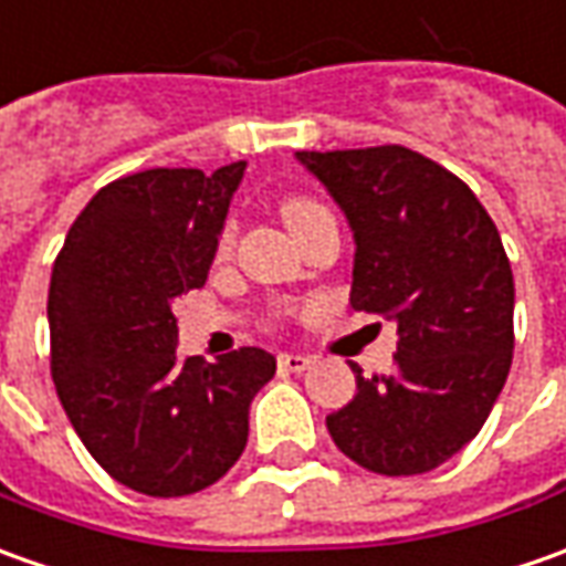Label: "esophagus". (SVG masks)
Here are the masks:
<instances>
[{"label":"esophagus","instance_id":"obj_1","mask_svg":"<svg viewBox=\"0 0 566 566\" xmlns=\"http://www.w3.org/2000/svg\"><path fill=\"white\" fill-rule=\"evenodd\" d=\"M310 365H313V359H310V356H300V353H282V356H279V368H282V371H306V368H310Z\"/></svg>","mask_w":566,"mask_h":566}]
</instances>
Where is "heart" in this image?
<instances>
[{
  "instance_id": "heart-1",
  "label": "heart",
  "mask_w": 566,
  "mask_h": 566,
  "mask_svg": "<svg viewBox=\"0 0 566 566\" xmlns=\"http://www.w3.org/2000/svg\"><path fill=\"white\" fill-rule=\"evenodd\" d=\"M318 210H325L322 203L310 201V198H287L282 207L284 219H287V226L294 229V226H300L306 217H313V213H318ZM234 238H238V219L229 217L226 222H222V229H219V238H217V251L219 253H229L232 251Z\"/></svg>"
}]
</instances>
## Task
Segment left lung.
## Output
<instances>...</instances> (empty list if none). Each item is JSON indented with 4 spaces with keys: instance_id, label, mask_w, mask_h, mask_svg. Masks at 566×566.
<instances>
[{
    "instance_id": "left-lung-1",
    "label": "left lung",
    "mask_w": 566,
    "mask_h": 566,
    "mask_svg": "<svg viewBox=\"0 0 566 566\" xmlns=\"http://www.w3.org/2000/svg\"><path fill=\"white\" fill-rule=\"evenodd\" d=\"M356 238L353 310L396 322V371L328 415L337 449L384 476L424 474L474 440L505 387L514 275L499 229L455 172L402 145L297 151Z\"/></svg>"
}]
</instances>
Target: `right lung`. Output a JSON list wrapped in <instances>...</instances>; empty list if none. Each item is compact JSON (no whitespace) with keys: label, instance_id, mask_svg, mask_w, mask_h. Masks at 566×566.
Returning a JSON list of instances; mask_svg holds the SVG:
<instances>
[{"label":"right lung","instance_id":"obj_1","mask_svg":"<svg viewBox=\"0 0 566 566\" xmlns=\"http://www.w3.org/2000/svg\"><path fill=\"white\" fill-rule=\"evenodd\" d=\"M244 160L107 182L73 219L49 284L52 380L76 437L117 483L154 499L217 483L248 446L266 349L182 359L172 300L207 282Z\"/></svg>","mask_w":566,"mask_h":566}]
</instances>
